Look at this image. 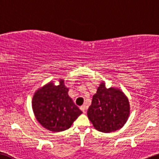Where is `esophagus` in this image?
<instances>
[{"label": "esophagus", "mask_w": 159, "mask_h": 159, "mask_svg": "<svg viewBox=\"0 0 159 159\" xmlns=\"http://www.w3.org/2000/svg\"><path fill=\"white\" fill-rule=\"evenodd\" d=\"M80 109L83 111V113H85L86 112V106H85V105H83V106H80Z\"/></svg>", "instance_id": "1"}]
</instances>
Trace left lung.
Masks as SVG:
<instances>
[{
	"label": "left lung",
	"mask_w": 159,
	"mask_h": 159,
	"mask_svg": "<svg viewBox=\"0 0 159 159\" xmlns=\"http://www.w3.org/2000/svg\"><path fill=\"white\" fill-rule=\"evenodd\" d=\"M130 114L129 99L119 89H106L102 82L92 98L87 111L89 119L95 129L103 133L120 129L126 123Z\"/></svg>",
	"instance_id": "1"
}]
</instances>
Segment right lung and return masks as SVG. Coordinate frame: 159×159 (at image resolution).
<instances>
[{
  "label": "right lung",
  "mask_w": 159,
  "mask_h": 159,
  "mask_svg": "<svg viewBox=\"0 0 159 159\" xmlns=\"http://www.w3.org/2000/svg\"><path fill=\"white\" fill-rule=\"evenodd\" d=\"M68 88L60 79L58 86L50 82L37 90L32 100L33 111L38 121L53 132L65 131L82 113L68 96Z\"/></svg>",
  "instance_id": "add662e5"
}]
</instances>
